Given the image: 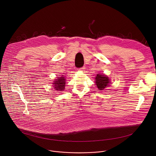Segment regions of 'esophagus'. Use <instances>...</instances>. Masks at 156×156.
<instances>
[{
    "instance_id": "1",
    "label": "esophagus",
    "mask_w": 156,
    "mask_h": 156,
    "mask_svg": "<svg viewBox=\"0 0 156 156\" xmlns=\"http://www.w3.org/2000/svg\"><path fill=\"white\" fill-rule=\"evenodd\" d=\"M85 69V67L84 66H83V67H81V68H80V70H84Z\"/></svg>"
}]
</instances>
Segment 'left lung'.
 Listing matches in <instances>:
<instances>
[{"instance_id": "1", "label": "left lung", "mask_w": 156, "mask_h": 156, "mask_svg": "<svg viewBox=\"0 0 156 156\" xmlns=\"http://www.w3.org/2000/svg\"><path fill=\"white\" fill-rule=\"evenodd\" d=\"M96 84L99 90H102L107 86H108L110 83L109 79L108 77H106L104 75L98 74L96 77Z\"/></svg>"}]
</instances>
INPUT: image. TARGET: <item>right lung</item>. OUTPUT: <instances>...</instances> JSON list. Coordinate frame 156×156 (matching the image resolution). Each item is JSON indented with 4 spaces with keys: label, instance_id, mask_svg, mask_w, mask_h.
<instances>
[{
    "label": "right lung",
    "instance_id": "obj_1",
    "mask_svg": "<svg viewBox=\"0 0 156 156\" xmlns=\"http://www.w3.org/2000/svg\"><path fill=\"white\" fill-rule=\"evenodd\" d=\"M63 75H62V77L57 78L54 82V87L57 91H62L65 89V79L64 77H63Z\"/></svg>",
    "mask_w": 156,
    "mask_h": 156
}]
</instances>
